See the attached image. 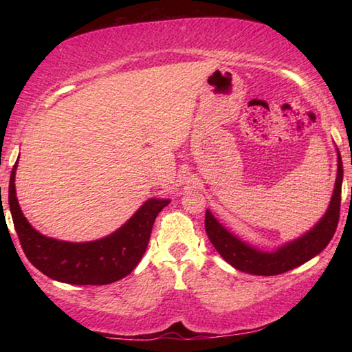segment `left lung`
<instances>
[{"mask_svg": "<svg viewBox=\"0 0 352 352\" xmlns=\"http://www.w3.org/2000/svg\"><path fill=\"white\" fill-rule=\"evenodd\" d=\"M342 182H343V164L340 152L337 148V178L336 186L329 201V206L317 223L302 236L284 245L278 247L272 252L250 245L241 237L231 233L219 220L212 216L210 210L205 214V230L210 237L214 248L219 254L233 265L234 269L258 276H273L281 275L295 267H300L305 262L311 261L326 248L327 243L336 233L338 216H340V200H342Z\"/></svg>", "mask_w": 352, "mask_h": 352, "instance_id": "left-lung-1", "label": "left lung"}]
</instances>
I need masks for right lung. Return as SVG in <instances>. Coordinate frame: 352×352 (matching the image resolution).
<instances>
[{"label":"right lung","instance_id":"obj_1","mask_svg":"<svg viewBox=\"0 0 352 352\" xmlns=\"http://www.w3.org/2000/svg\"><path fill=\"white\" fill-rule=\"evenodd\" d=\"M15 163L9 182V206L29 262L47 278L77 285L111 284L130 275L146 253L152 226L169 199H148L121 228L102 239L67 242L38 233L23 216L15 190Z\"/></svg>","mask_w":352,"mask_h":352}]
</instances>
